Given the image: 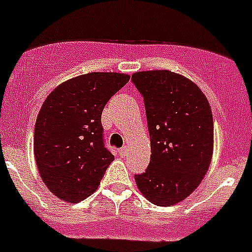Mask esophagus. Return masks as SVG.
I'll use <instances>...</instances> for the list:
<instances>
[{
	"instance_id": "obj_1",
	"label": "esophagus",
	"mask_w": 252,
	"mask_h": 252,
	"mask_svg": "<svg viewBox=\"0 0 252 252\" xmlns=\"http://www.w3.org/2000/svg\"><path fill=\"white\" fill-rule=\"evenodd\" d=\"M119 152H120V155H126V152H128V147H126V146H124L123 149L119 150Z\"/></svg>"
}]
</instances>
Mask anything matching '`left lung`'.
Returning <instances> with one entry per match:
<instances>
[{"instance_id":"1","label":"left lung","mask_w":252,"mask_h":252,"mask_svg":"<svg viewBox=\"0 0 252 252\" xmlns=\"http://www.w3.org/2000/svg\"><path fill=\"white\" fill-rule=\"evenodd\" d=\"M132 80L145 100L151 141L149 166L134 181L151 204L172 206L200 186L210 166V103L197 84L174 71H137Z\"/></svg>"}]
</instances>
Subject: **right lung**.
Wrapping results in <instances>:
<instances>
[{
	"label": "right lung",
	"instance_id": "1",
	"mask_svg": "<svg viewBox=\"0 0 252 252\" xmlns=\"http://www.w3.org/2000/svg\"><path fill=\"white\" fill-rule=\"evenodd\" d=\"M129 79L124 73L82 74L59 84L42 103L33 137L35 164L63 201H83L100 186L114 160L103 146L102 110Z\"/></svg>",
	"mask_w": 252,
	"mask_h": 252
}]
</instances>
